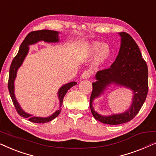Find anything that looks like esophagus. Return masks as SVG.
Instances as JSON below:
<instances>
[{"mask_svg":"<svg viewBox=\"0 0 156 156\" xmlns=\"http://www.w3.org/2000/svg\"><path fill=\"white\" fill-rule=\"evenodd\" d=\"M91 74V71H89V70H86V71H84L82 73V78L83 79V80H87V79L90 77Z\"/></svg>","mask_w":156,"mask_h":156,"instance_id":"34e87169","label":"esophagus"}]
</instances>
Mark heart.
I'll use <instances>...</instances> for the list:
<instances>
[{
    "instance_id": "b5f03b06",
    "label": "heart",
    "mask_w": 156,
    "mask_h": 156,
    "mask_svg": "<svg viewBox=\"0 0 156 156\" xmlns=\"http://www.w3.org/2000/svg\"><path fill=\"white\" fill-rule=\"evenodd\" d=\"M88 53L89 55H96L94 65H103L109 59L112 54L110 46L107 44H103L101 42L94 41L89 44Z\"/></svg>"
}]
</instances>
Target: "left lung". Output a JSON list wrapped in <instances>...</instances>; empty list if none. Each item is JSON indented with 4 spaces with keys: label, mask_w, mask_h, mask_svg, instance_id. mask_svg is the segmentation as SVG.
Wrapping results in <instances>:
<instances>
[{
    "label": "left lung",
    "mask_w": 156,
    "mask_h": 156,
    "mask_svg": "<svg viewBox=\"0 0 156 156\" xmlns=\"http://www.w3.org/2000/svg\"><path fill=\"white\" fill-rule=\"evenodd\" d=\"M119 34L121 37L119 54L110 68L96 74L97 81L92 83L89 104L94 117L100 122L110 125L121 124L133 119L146 101L148 90V67L138 44L129 34L124 32ZM113 84L131 89L133 92L131 106L121 114L103 116L94 110L93 101Z\"/></svg>",
    "instance_id": "8db88e82"
}]
</instances>
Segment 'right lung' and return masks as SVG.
Segmentation results:
<instances>
[{"mask_svg":"<svg viewBox=\"0 0 156 156\" xmlns=\"http://www.w3.org/2000/svg\"><path fill=\"white\" fill-rule=\"evenodd\" d=\"M59 32L50 30H41L33 31L30 33L25 37V40L22 42V44H20L18 54L14 57V59H12L11 65H10L8 87L12 103H13L15 108H16V111L18 112V114L20 116L24 117V118L28 119L30 121H32L33 123H44L51 121L56 118L61 112V106L62 105L63 99L66 94H67V91L70 88H72V87L74 86V85L77 84L76 82H71L66 84H64L63 86H62L59 88L58 92H57V95H58V99L59 101V108L58 110H57L55 113H53L52 115H50V116L48 117L35 116H33L32 114H28V113H26L20 107V104H18V102L16 98V96H15L14 82L17 76V72H18L19 68L21 67V65H23V61H24L25 57L27 56V53L29 52V46L40 41L50 42V43L51 42H59Z\"/></svg>","mask_w":156,"mask_h":156,"instance_id":"add662e5","label":"right lung"}]
</instances>
